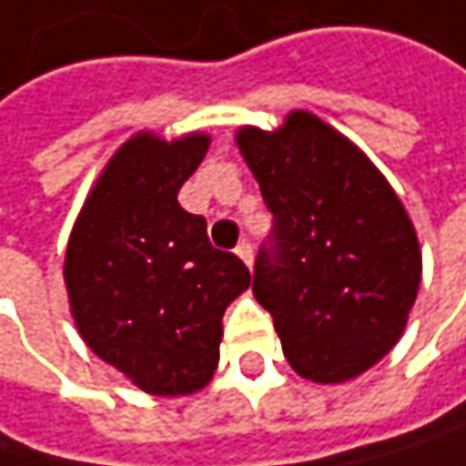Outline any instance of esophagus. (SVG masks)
I'll use <instances>...</instances> for the list:
<instances>
[{
    "label": "esophagus",
    "mask_w": 466,
    "mask_h": 466,
    "mask_svg": "<svg viewBox=\"0 0 466 466\" xmlns=\"http://www.w3.org/2000/svg\"><path fill=\"white\" fill-rule=\"evenodd\" d=\"M236 255H238V258L247 264V267H252V244L249 241H238V247H236Z\"/></svg>",
    "instance_id": "obj_1"
}]
</instances>
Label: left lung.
I'll return each mask as SVG.
<instances>
[{
    "label": "left lung",
    "instance_id": "left-lung-1",
    "mask_svg": "<svg viewBox=\"0 0 466 466\" xmlns=\"http://www.w3.org/2000/svg\"><path fill=\"white\" fill-rule=\"evenodd\" d=\"M238 149L272 211L252 291L286 361L314 383L361 375L398 344L417 299L414 225L383 175L314 113L241 127Z\"/></svg>",
    "mask_w": 466,
    "mask_h": 466
}]
</instances>
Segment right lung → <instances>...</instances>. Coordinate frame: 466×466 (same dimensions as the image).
<instances>
[{"label": "right lung", "mask_w": 466, "mask_h": 466, "mask_svg": "<svg viewBox=\"0 0 466 466\" xmlns=\"http://www.w3.org/2000/svg\"><path fill=\"white\" fill-rule=\"evenodd\" d=\"M208 136L141 133L110 157L66 249V289L80 336L138 389L177 398L219 364L222 314L249 269L208 241L205 219L177 202Z\"/></svg>", "instance_id": "right-lung-1"}]
</instances>
